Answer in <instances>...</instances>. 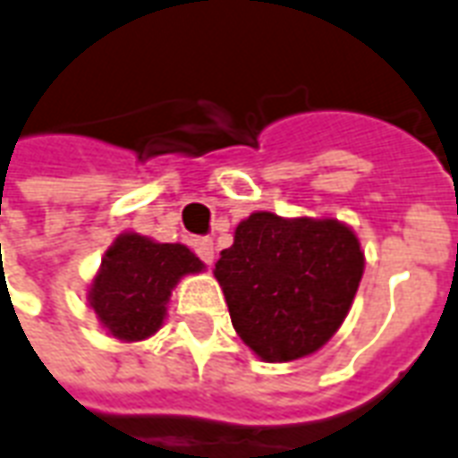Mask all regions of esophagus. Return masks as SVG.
I'll use <instances>...</instances> for the list:
<instances>
[{
	"mask_svg": "<svg viewBox=\"0 0 458 458\" xmlns=\"http://www.w3.org/2000/svg\"><path fill=\"white\" fill-rule=\"evenodd\" d=\"M191 247H194V252L199 255V259L206 264L213 262V240L211 238H196L194 242H191Z\"/></svg>",
	"mask_w": 458,
	"mask_h": 458,
	"instance_id": "1",
	"label": "esophagus"
}]
</instances>
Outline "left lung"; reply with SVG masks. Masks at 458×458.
<instances>
[{
	"mask_svg": "<svg viewBox=\"0 0 458 458\" xmlns=\"http://www.w3.org/2000/svg\"><path fill=\"white\" fill-rule=\"evenodd\" d=\"M361 272L364 252L347 225L267 211L242 220L216 262L233 327L264 361L320 350L350 310Z\"/></svg>",
	"mask_w": 458,
	"mask_h": 458,
	"instance_id": "obj_1",
	"label": "left lung"
}]
</instances>
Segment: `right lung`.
Here are the masks:
<instances>
[{
  "instance_id": "obj_1",
  "label": "right lung",
  "mask_w": 458,
  "mask_h": 458,
  "mask_svg": "<svg viewBox=\"0 0 458 458\" xmlns=\"http://www.w3.org/2000/svg\"><path fill=\"white\" fill-rule=\"evenodd\" d=\"M201 269V259L184 245H160L138 233H125L101 259L89 303L114 337L145 340L160 330L174 284Z\"/></svg>"
}]
</instances>
